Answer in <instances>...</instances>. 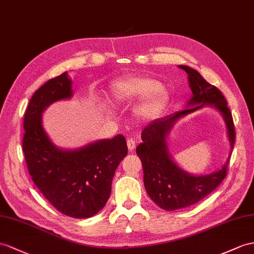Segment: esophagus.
<instances>
[{
	"instance_id": "34e87169",
	"label": "esophagus",
	"mask_w": 254,
	"mask_h": 254,
	"mask_svg": "<svg viewBox=\"0 0 254 254\" xmlns=\"http://www.w3.org/2000/svg\"><path fill=\"white\" fill-rule=\"evenodd\" d=\"M127 146H128L129 152H132L134 150V147H135V141L132 138L128 139L127 140Z\"/></svg>"
}]
</instances>
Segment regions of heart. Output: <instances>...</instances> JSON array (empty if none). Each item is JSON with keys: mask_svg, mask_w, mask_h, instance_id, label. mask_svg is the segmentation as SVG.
Listing matches in <instances>:
<instances>
[{"mask_svg": "<svg viewBox=\"0 0 254 254\" xmlns=\"http://www.w3.org/2000/svg\"><path fill=\"white\" fill-rule=\"evenodd\" d=\"M116 103H131L142 99L135 108V115L142 121H153L162 114L170 102V91L160 82L148 76H129L112 86Z\"/></svg>", "mask_w": 254, "mask_h": 254, "instance_id": "1", "label": "heart"}]
</instances>
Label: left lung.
<instances>
[{
  "label": "left lung",
  "mask_w": 254,
  "mask_h": 254,
  "mask_svg": "<svg viewBox=\"0 0 254 254\" xmlns=\"http://www.w3.org/2000/svg\"><path fill=\"white\" fill-rule=\"evenodd\" d=\"M178 66L188 73L189 85L193 94L188 101L187 109L148 124L141 133L142 143L135 148L143 167L146 193L158 207L167 211L194 205L218 188L226 176L231 156L230 153L222 168L209 175L195 176L183 170L172 158L167 141L175 124L195 111L211 107L219 111L225 122L231 152L235 142L232 113L222 92L215 86L209 84L199 72L188 65Z\"/></svg>",
  "instance_id": "1"
}]
</instances>
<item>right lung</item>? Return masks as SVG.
<instances>
[{
	"mask_svg": "<svg viewBox=\"0 0 254 254\" xmlns=\"http://www.w3.org/2000/svg\"><path fill=\"white\" fill-rule=\"evenodd\" d=\"M72 96L67 72L34 92L24 114L22 148L29 174L45 198L59 212L86 219L106 206L115 170L128 148L123 134L74 150L55 145L43 128L42 114L54 102Z\"/></svg>",
	"mask_w": 254,
	"mask_h": 254,
	"instance_id": "add662e5",
	"label": "right lung"
}]
</instances>
